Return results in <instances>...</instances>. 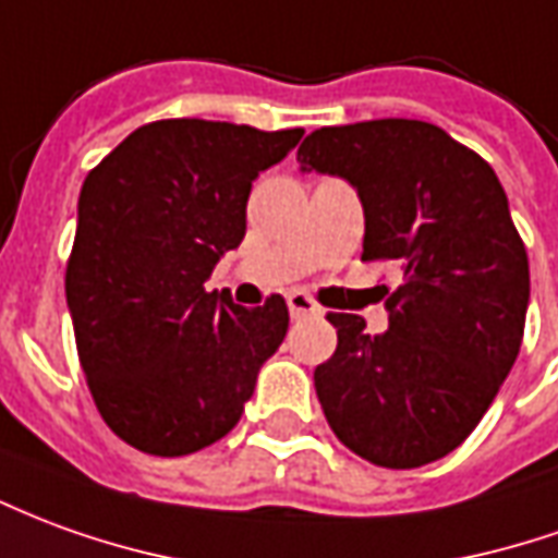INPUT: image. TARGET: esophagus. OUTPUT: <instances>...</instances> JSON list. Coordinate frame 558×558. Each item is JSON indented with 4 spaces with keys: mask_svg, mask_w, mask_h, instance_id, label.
Returning a JSON list of instances; mask_svg holds the SVG:
<instances>
[{
    "mask_svg": "<svg viewBox=\"0 0 558 558\" xmlns=\"http://www.w3.org/2000/svg\"><path fill=\"white\" fill-rule=\"evenodd\" d=\"M287 305H290V314L295 319L299 317H314V314H319V305L307 295V292L302 290H292L290 295H287Z\"/></svg>",
    "mask_w": 558,
    "mask_h": 558,
    "instance_id": "1",
    "label": "esophagus"
}]
</instances>
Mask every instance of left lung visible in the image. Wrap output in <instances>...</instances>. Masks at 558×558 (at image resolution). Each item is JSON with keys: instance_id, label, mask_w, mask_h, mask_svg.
<instances>
[{"instance_id": "8db88e82", "label": "left lung", "mask_w": 558, "mask_h": 558, "mask_svg": "<svg viewBox=\"0 0 558 558\" xmlns=\"http://www.w3.org/2000/svg\"><path fill=\"white\" fill-rule=\"evenodd\" d=\"M302 169L341 174L365 208L362 263H399L389 329L326 314L338 347L314 387L338 441L380 469L453 453L517 362L529 256L493 166L423 120L323 126Z\"/></svg>"}]
</instances>
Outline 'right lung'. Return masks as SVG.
I'll use <instances>...</instances> for the list:
<instances>
[{
	"instance_id": "1",
	"label": "right lung",
	"mask_w": 558,
	"mask_h": 558,
	"mask_svg": "<svg viewBox=\"0 0 558 558\" xmlns=\"http://www.w3.org/2000/svg\"><path fill=\"white\" fill-rule=\"evenodd\" d=\"M305 130L154 120L89 171L65 263L81 368L120 441L186 456L241 420L290 326L280 295L241 307L205 280L247 229V196Z\"/></svg>"
}]
</instances>
